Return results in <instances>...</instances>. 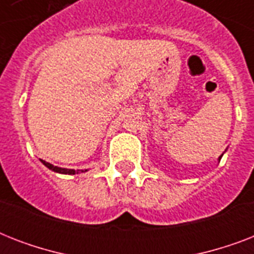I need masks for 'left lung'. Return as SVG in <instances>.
I'll use <instances>...</instances> for the list:
<instances>
[{
	"mask_svg": "<svg viewBox=\"0 0 254 254\" xmlns=\"http://www.w3.org/2000/svg\"><path fill=\"white\" fill-rule=\"evenodd\" d=\"M225 151H227V150H225ZM225 151H224V153H225ZM224 153H223V154H224ZM223 154H221L220 157H219V162H220V159H221V157H223Z\"/></svg>",
	"mask_w": 254,
	"mask_h": 254,
	"instance_id": "left-lung-1",
	"label": "left lung"
}]
</instances>
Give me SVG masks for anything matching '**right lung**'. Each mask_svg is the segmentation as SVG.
Here are the masks:
<instances>
[{"label": "right lung", "mask_w": 254, "mask_h": 254, "mask_svg": "<svg viewBox=\"0 0 254 254\" xmlns=\"http://www.w3.org/2000/svg\"><path fill=\"white\" fill-rule=\"evenodd\" d=\"M41 162L45 165L47 169L53 170L54 173H59V174H67V175H75V174H79V173H85V171H88L87 169L85 170H73V169H63V167H58V166H54V165H51V163L46 162V161H43V159H41Z\"/></svg>", "instance_id": "obj_1"}]
</instances>
